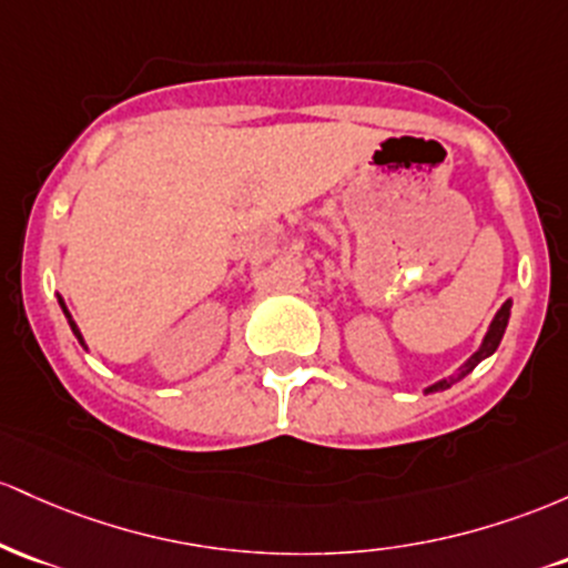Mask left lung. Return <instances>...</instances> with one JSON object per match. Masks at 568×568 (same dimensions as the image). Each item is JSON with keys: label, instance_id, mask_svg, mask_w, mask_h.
Here are the masks:
<instances>
[{"label": "left lung", "instance_id": "obj_1", "mask_svg": "<svg viewBox=\"0 0 568 568\" xmlns=\"http://www.w3.org/2000/svg\"><path fill=\"white\" fill-rule=\"evenodd\" d=\"M509 314H513V301H507L505 305H501L499 311H496V316L490 318L488 333L483 335L480 348H477V352H475L473 356H469V359L464 362L462 367L456 369V373H450L448 378H439V381H435V384H432V386H426V388H424V394H432V392H445V388H450L454 384H458V381H462V378H467V375L473 373V369H475L477 365H480L483 359H488V356L494 354L496 348H499L501 337H505V329H507Z\"/></svg>", "mask_w": 568, "mask_h": 568}]
</instances>
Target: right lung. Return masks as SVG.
<instances>
[{"instance_id": "add662e5", "label": "right lung", "mask_w": 568, "mask_h": 568, "mask_svg": "<svg viewBox=\"0 0 568 568\" xmlns=\"http://www.w3.org/2000/svg\"><path fill=\"white\" fill-rule=\"evenodd\" d=\"M59 305H61V311H63V316H67V322H69V327H72V333H74V337H78L80 341V346L82 348H88L85 346V337H82V333H80V327L78 324H74V318H72V314H69V308H67V303H63V297L59 295Z\"/></svg>"}]
</instances>
